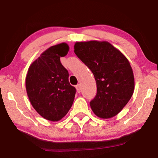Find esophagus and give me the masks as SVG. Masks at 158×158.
<instances>
[{
  "instance_id": "1",
  "label": "esophagus",
  "mask_w": 158,
  "mask_h": 158,
  "mask_svg": "<svg viewBox=\"0 0 158 158\" xmlns=\"http://www.w3.org/2000/svg\"><path fill=\"white\" fill-rule=\"evenodd\" d=\"M76 89H77V92H78V93L81 92V85H80V84H77V85L76 86Z\"/></svg>"
}]
</instances>
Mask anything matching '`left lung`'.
Here are the masks:
<instances>
[{
    "label": "left lung",
    "mask_w": 158,
    "mask_h": 158,
    "mask_svg": "<svg viewBox=\"0 0 158 158\" xmlns=\"http://www.w3.org/2000/svg\"><path fill=\"white\" fill-rule=\"evenodd\" d=\"M74 53L96 80L97 93L90 102L93 112L102 118L116 116L134 91L133 72L128 59L106 41L77 42Z\"/></svg>",
    "instance_id": "obj_1"
}]
</instances>
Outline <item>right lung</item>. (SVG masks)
Wrapping results in <instances>:
<instances>
[{
	"label": "right lung",
	"instance_id": "1",
	"mask_svg": "<svg viewBox=\"0 0 158 158\" xmlns=\"http://www.w3.org/2000/svg\"><path fill=\"white\" fill-rule=\"evenodd\" d=\"M65 42L52 46L30 64L25 79L27 94L35 110L44 119L58 121L74 102L76 89L60 62L69 52Z\"/></svg>",
	"mask_w": 158,
	"mask_h": 158
}]
</instances>
